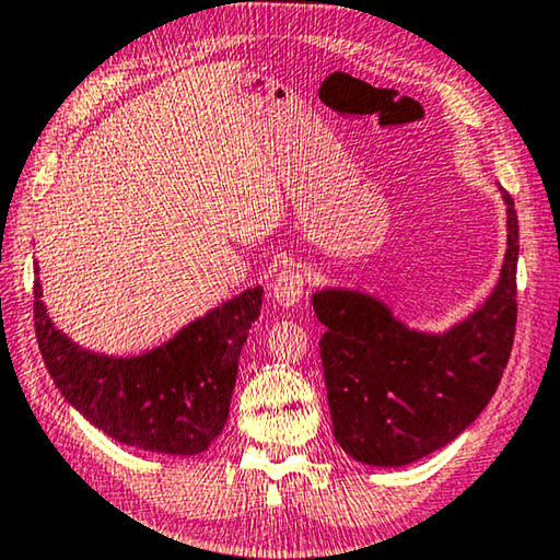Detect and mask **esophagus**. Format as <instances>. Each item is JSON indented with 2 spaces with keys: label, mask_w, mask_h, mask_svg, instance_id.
I'll list each match as a JSON object with an SVG mask.
<instances>
[{
  "label": "esophagus",
  "mask_w": 560,
  "mask_h": 560,
  "mask_svg": "<svg viewBox=\"0 0 560 560\" xmlns=\"http://www.w3.org/2000/svg\"><path fill=\"white\" fill-rule=\"evenodd\" d=\"M304 287H306L304 271H301L299 266H289V269L277 273V279L271 283V291H273V299H277L281 306L289 308L299 304L301 294H304Z\"/></svg>",
  "instance_id": "1"
}]
</instances>
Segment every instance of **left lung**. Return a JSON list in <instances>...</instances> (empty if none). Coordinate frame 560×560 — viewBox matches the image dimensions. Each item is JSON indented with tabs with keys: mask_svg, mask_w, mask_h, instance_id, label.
Returning a JSON list of instances; mask_svg holds the SVG:
<instances>
[{
	"mask_svg": "<svg viewBox=\"0 0 560 560\" xmlns=\"http://www.w3.org/2000/svg\"><path fill=\"white\" fill-rule=\"evenodd\" d=\"M509 248L486 304L446 334L396 322L374 296L324 289L314 312L326 326L322 363L334 436L369 466H406L454 441L501 384L516 334L518 217L503 194Z\"/></svg>",
	"mask_w": 560,
	"mask_h": 560,
	"instance_id": "1",
	"label": "left lung"
}]
</instances>
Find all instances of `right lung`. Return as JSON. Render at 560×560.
<instances>
[{"instance_id":"1","label":"right lung","mask_w":560,"mask_h":560,"mask_svg":"<svg viewBox=\"0 0 560 560\" xmlns=\"http://www.w3.org/2000/svg\"><path fill=\"white\" fill-rule=\"evenodd\" d=\"M261 287L246 289L172 341L135 359L79 349L49 322L34 281V331L61 396L114 441L156 454L194 456L229 419L238 353L261 314Z\"/></svg>"}]
</instances>
